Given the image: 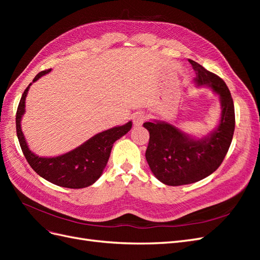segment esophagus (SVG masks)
<instances>
[{"label": "esophagus", "mask_w": 260, "mask_h": 260, "mask_svg": "<svg viewBox=\"0 0 260 260\" xmlns=\"http://www.w3.org/2000/svg\"><path fill=\"white\" fill-rule=\"evenodd\" d=\"M145 114L142 113V112H139L135 115V117H133V123H135V125H137V127H139V125H142L144 120H145Z\"/></svg>", "instance_id": "1"}]
</instances>
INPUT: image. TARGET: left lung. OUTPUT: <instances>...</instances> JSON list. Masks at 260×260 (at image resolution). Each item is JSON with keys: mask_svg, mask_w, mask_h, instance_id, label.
Segmentation results:
<instances>
[{"mask_svg": "<svg viewBox=\"0 0 260 260\" xmlns=\"http://www.w3.org/2000/svg\"><path fill=\"white\" fill-rule=\"evenodd\" d=\"M196 73L195 83L208 85L219 96L221 117L208 136L193 139L165 121L144 122L149 132L145 157L154 176L167 185L198 182L216 171L229 149L235 127L234 104L225 82L198 62L188 59Z\"/></svg>", "mask_w": 260, "mask_h": 260, "instance_id": "8db88e82", "label": "left lung"}]
</instances>
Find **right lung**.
<instances>
[{
	"instance_id": "1",
	"label": "right lung",
	"mask_w": 260,
	"mask_h": 260,
	"mask_svg": "<svg viewBox=\"0 0 260 260\" xmlns=\"http://www.w3.org/2000/svg\"><path fill=\"white\" fill-rule=\"evenodd\" d=\"M50 72L51 69L39 73L32 82ZM31 84L22 93L16 113L17 138L28 164L39 176L53 184L69 188H82L93 184L103 174L113 144L130 131L132 122L100 132L66 154L56 157H40L29 149L20 125L21 117L25 114L26 96Z\"/></svg>"
}]
</instances>
